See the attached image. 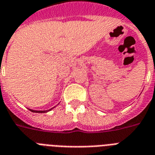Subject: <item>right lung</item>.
<instances>
[{
	"label": "right lung",
	"mask_w": 155,
	"mask_h": 155,
	"mask_svg": "<svg viewBox=\"0 0 155 155\" xmlns=\"http://www.w3.org/2000/svg\"><path fill=\"white\" fill-rule=\"evenodd\" d=\"M54 108V107H53L52 108H51V109H49V110H43V111H38V110H32V109H30L31 112H33V113H47V112H49V111H51V109H53V108Z\"/></svg>",
	"instance_id": "1"
}]
</instances>
